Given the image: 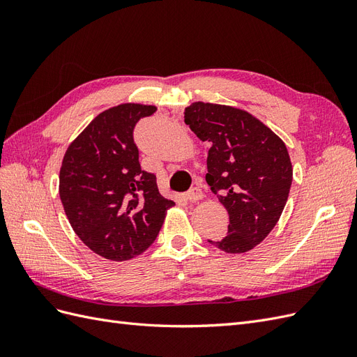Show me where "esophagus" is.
<instances>
[{
  "label": "esophagus",
  "instance_id": "1",
  "mask_svg": "<svg viewBox=\"0 0 357 357\" xmlns=\"http://www.w3.org/2000/svg\"><path fill=\"white\" fill-rule=\"evenodd\" d=\"M186 198L190 201V202H195V201H199L204 198V193L201 190V188L195 186L192 188L189 192H186Z\"/></svg>",
  "mask_w": 357,
  "mask_h": 357
}]
</instances>
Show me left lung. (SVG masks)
Returning <instances> with one entry per match:
<instances>
[{
  "mask_svg": "<svg viewBox=\"0 0 357 357\" xmlns=\"http://www.w3.org/2000/svg\"><path fill=\"white\" fill-rule=\"evenodd\" d=\"M185 122L211 144L205 180L229 214L228 235L208 243L226 253L252 250L273 231L289 198L294 169L286 144L259 119L229 105L193 102Z\"/></svg>",
  "mask_w": 357,
  "mask_h": 357,
  "instance_id": "obj_1",
  "label": "left lung"
}]
</instances>
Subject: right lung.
Returning a JSON list of instances; mask_svg holds the SVG:
<instances>
[{"mask_svg": "<svg viewBox=\"0 0 357 357\" xmlns=\"http://www.w3.org/2000/svg\"><path fill=\"white\" fill-rule=\"evenodd\" d=\"M155 105L121 104L96 116L67 149L59 197L68 222L92 252L128 261L153 244L174 201L138 162L134 128Z\"/></svg>", "mask_w": 357, "mask_h": 357, "instance_id": "right-lung-1", "label": "right lung"}]
</instances>
